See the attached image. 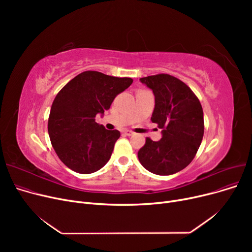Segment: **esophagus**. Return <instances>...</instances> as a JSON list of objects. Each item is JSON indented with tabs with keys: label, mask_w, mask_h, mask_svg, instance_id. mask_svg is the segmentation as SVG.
Returning <instances> with one entry per match:
<instances>
[{
	"label": "esophagus",
	"mask_w": 252,
	"mask_h": 252,
	"mask_svg": "<svg viewBox=\"0 0 252 252\" xmlns=\"http://www.w3.org/2000/svg\"><path fill=\"white\" fill-rule=\"evenodd\" d=\"M123 133L126 135V136H131V135H134V133L131 130H129V129H125Z\"/></svg>",
	"instance_id": "obj_1"
}]
</instances>
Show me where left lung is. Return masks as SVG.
Instances as JSON below:
<instances>
[{"label":"left lung","mask_w":252,"mask_h":252,"mask_svg":"<svg viewBox=\"0 0 252 252\" xmlns=\"http://www.w3.org/2000/svg\"><path fill=\"white\" fill-rule=\"evenodd\" d=\"M153 91L151 121L162 128V138H146L139 150L141 164L150 173L168 176L188 166L199 149L203 134V110L199 99L181 79L166 73L140 78Z\"/></svg>","instance_id":"left-lung-1"}]
</instances>
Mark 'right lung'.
<instances>
[{"label": "right lung", "mask_w": 252, "mask_h": 252, "mask_svg": "<svg viewBox=\"0 0 252 252\" xmlns=\"http://www.w3.org/2000/svg\"><path fill=\"white\" fill-rule=\"evenodd\" d=\"M133 79L87 70L66 84L53 101L48 131L59 159L78 174H92L110 159L121 137L95 122L98 113L110 108L114 98Z\"/></svg>", "instance_id": "right-lung-1"}]
</instances>
